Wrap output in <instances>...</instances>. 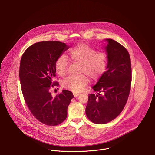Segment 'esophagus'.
I'll return each mask as SVG.
<instances>
[{
  "label": "esophagus",
  "instance_id": "esophagus-1",
  "mask_svg": "<svg viewBox=\"0 0 155 155\" xmlns=\"http://www.w3.org/2000/svg\"><path fill=\"white\" fill-rule=\"evenodd\" d=\"M73 94H74V96L75 97H78L80 94V93H74Z\"/></svg>",
  "mask_w": 155,
  "mask_h": 155
}]
</instances>
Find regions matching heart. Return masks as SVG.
Listing matches in <instances>:
<instances>
[{"instance_id":"obj_1","label":"heart","mask_w":155,"mask_h":155,"mask_svg":"<svg viewBox=\"0 0 155 155\" xmlns=\"http://www.w3.org/2000/svg\"><path fill=\"white\" fill-rule=\"evenodd\" d=\"M80 63L79 73H83L91 80L99 78L106 69L107 58L105 53L97 51L85 43H80L72 48L67 54L59 56L55 62V69L60 76H64L68 70V61ZM83 74L69 76L62 81L65 89L78 92L87 84L88 78Z\"/></svg>"}]
</instances>
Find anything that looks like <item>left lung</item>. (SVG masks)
Returning a JSON list of instances; mask_svg holds the SVG:
<instances>
[{
  "instance_id": "1",
  "label": "left lung",
  "mask_w": 155,
  "mask_h": 155,
  "mask_svg": "<svg viewBox=\"0 0 155 155\" xmlns=\"http://www.w3.org/2000/svg\"><path fill=\"white\" fill-rule=\"evenodd\" d=\"M104 46L107 58L106 71L92 89L96 94L88 96L86 115L96 124H105L117 118L123 110L131 84V64L129 54L120 43L105 39Z\"/></svg>"
}]
</instances>
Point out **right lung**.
Masks as SVG:
<instances>
[{"label":"right lung","mask_w":155,"mask_h":155,"mask_svg":"<svg viewBox=\"0 0 155 155\" xmlns=\"http://www.w3.org/2000/svg\"><path fill=\"white\" fill-rule=\"evenodd\" d=\"M69 48L65 43L45 41L30 46L21 59L19 80L25 102L34 117L48 126H56L67 118L72 93L62 90L53 97L50 86L56 76L55 62Z\"/></svg>","instance_id":"obj_1"}]
</instances>
